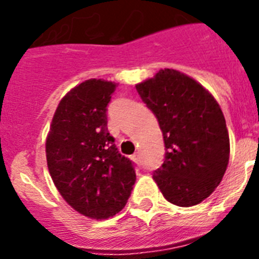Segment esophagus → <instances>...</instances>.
Here are the masks:
<instances>
[{
    "label": "esophagus",
    "instance_id": "obj_1",
    "mask_svg": "<svg viewBox=\"0 0 259 259\" xmlns=\"http://www.w3.org/2000/svg\"><path fill=\"white\" fill-rule=\"evenodd\" d=\"M131 158H132V161H134L135 163H139V161H140V158H139V154H134Z\"/></svg>",
    "mask_w": 259,
    "mask_h": 259
}]
</instances>
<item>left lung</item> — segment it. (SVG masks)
Here are the masks:
<instances>
[{"mask_svg": "<svg viewBox=\"0 0 259 259\" xmlns=\"http://www.w3.org/2000/svg\"><path fill=\"white\" fill-rule=\"evenodd\" d=\"M136 89L163 134L164 162L153 180L174 205L202 202L222 182L230 161L221 106L198 81L174 68L159 70Z\"/></svg>", "mask_w": 259, "mask_h": 259, "instance_id": "8db88e82", "label": "left lung"}]
</instances>
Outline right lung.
Returning a JSON list of instances; mask_svg holds the SVG:
<instances>
[{
    "mask_svg": "<svg viewBox=\"0 0 259 259\" xmlns=\"http://www.w3.org/2000/svg\"><path fill=\"white\" fill-rule=\"evenodd\" d=\"M118 84L89 79L59 101L45 152L49 174L63 200L92 219L119 212L136 182L132 162L107 131V104Z\"/></svg>",
    "mask_w": 259,
    "mask_h": 259,
    "instance_id": "right-lung-1",
    "label": "right lung"
}]
</instances>
